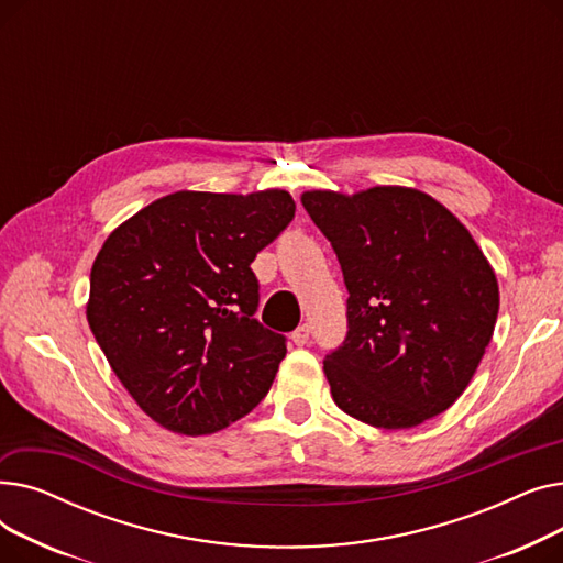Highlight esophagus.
<instances>
[{"label": "esophagus", "mask_w": 563, "mask_h": 563, "mask_svg": "<svg viewBox=\"0 0 563 563\" xmlns=\"http://www.w3.org/2000/svg\"><path fill=\"white\" fill-rule=\"evenodd\" d=\"M308 340H310V327L308 323H301V327L291 333V342L297 346H303V344H308Z\"/></svg>", "instance_id": "34e87169"}]
</instances>
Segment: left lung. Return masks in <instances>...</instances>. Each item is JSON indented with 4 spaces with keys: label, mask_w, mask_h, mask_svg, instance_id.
<instances>
[{
    "label": "left lung",
    "mask_w": 563,
    "mask_h": 563,
    "mask_svg": "<svg viewBox=\"0 0 563 563\" xmlns=\"http://www.w3.org/2000/svg\"><path fill=\"white\" fill-rule=\"evenodd\" d=\"M301 202L349 291L346 338L323 361L335 404L378 429L448 410L475 376L499 310L495 272L467 228L408 187L306 191Z\"/></svg>",
    "instance_id": "obj_1"
}]
</instances>
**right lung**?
Segmentation results:
<instances>
[{"mask_svg": "<svg viewBox=\"0 0 563 563\" xmlns=\"http://www.w3.org/2000/svg\"><path fill=\"white\" fill-rule=\"evenodd\" d=\"M294 210L285 189L175 191L107 236L91 269L88 327L164 429L214 433L269 393L287 346L255 319L251 262Z\"/></svg>", "mask_w": 563, "mask_h": 563, "instance_id": "right-lung-1", "label": "right lung"}]
</instances>
